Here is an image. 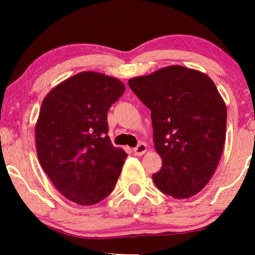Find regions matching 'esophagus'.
<instances>
[{
  "label": "esophagus",
  "mask_w": 255,
  "mask_h": 255,
  "mask_svg": "<svg viewBox=\"0 0 255 255\" xmlns=\"http://www.w3.org/2000/svg\"><path fill=\"white\" fill-rule=\"evenodd\" d=\"M146 149H147V146H146V144H144V142H140V144L137 145V147L133 148V153L135 155H142L146 152Z\"/></svg>",
  "instance_id": "esophagus-1"
}]
</instances>
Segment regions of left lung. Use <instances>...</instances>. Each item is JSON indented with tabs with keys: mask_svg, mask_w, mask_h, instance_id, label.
Segmentation results:
<instances>
[{
	"mask_svg": "<svg viewBox=\"0 0 255 255\" xmlns=\"http://www.w3.org/2000/svg\"><path fill=\"white\" fill-rule=\"evenodd\" d=\"M151 110L153 141L162 167L155 186L174 198H189L214 175L225 142L226 107L212 80L195 69L169 66L128 80Z\"/></svg>",
	"mask_w": 255,
	"mask_h": 255,
	"instance_id": "obj_1",
	"label": "left lung"
}]
</instances>
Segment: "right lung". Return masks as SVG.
<instances>
[{
	"mask_svg": "<svg viewBox=\"0 0 255 255\" xmlns=\"http://www.w3.org/2000/svg\"><path fill=\"white\" fill-rule=\"evenodd\" d=\"M120 80L82 72L45 97L36 125L38 159L69 201L93 205L109 196L128 154L108 135V111L123 95Z\"/></svg>",
	"mask_w": 255,
	"mask_h": 255,
	"instance_id": "right-lung-1",
	"label": "right lung"
}]
</instances>
